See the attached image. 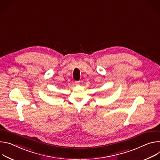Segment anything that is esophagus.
Listing matches in <instances>:
<instances>
[{
  "label": "esophagus",
  "mask_w": 160,
  "mask_h": 160,
  "mask_svg": "<svg viewBox=\"0 0 160 160\" xmlns=\"http://www.w3.org/2000/svg\"><path fill=\"white\" fill-rule=\"evenodd\" d=\"M79 82H80V81H76V82H75V84H76V85H78V84H79Z\"/></svg>",
  "instance_id": "1"
}]
</instances>
